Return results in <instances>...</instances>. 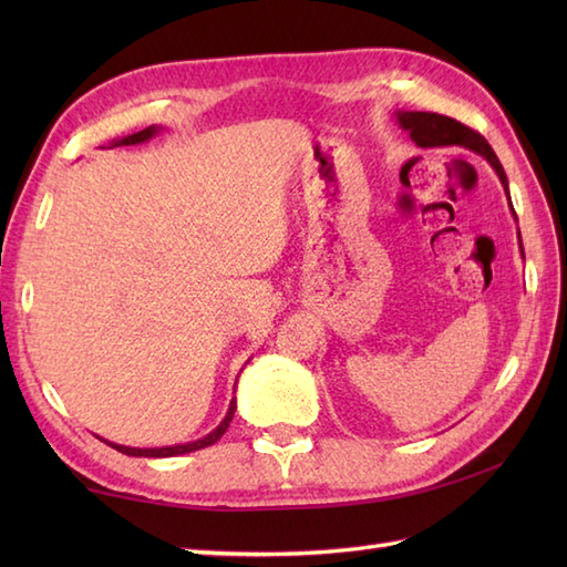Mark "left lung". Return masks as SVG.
Returning a JSON list of instances; mask_svg holds the SVG:
<instances>
[{"instance_id":"1","label":"left lung","mask_w":567,"mask_h":567,"mask_svg":"<svg viewBox=\"0 0 567 567\" xmlns=\"http://www.w3.org/2000/svg\"><path fill=\"white\" fill-rule=\"evenodd\" d=\"M396 124H400L409 138H412L419 148H445V146H461L473 151L477 155H483V158L492 165V171L497 173L499 183L504 187V195L509 199V209L514 214L512 207V197H509V179L507 173H504V167L499 163V158L492 151L489 143L477 134V131L467 128L465 124L455 122L451 116H443V114H431V112H394ZM516 219V214H514ZM519 250H522V258H524V246H522V234H519Z\"/></svg>"}]
</instances>
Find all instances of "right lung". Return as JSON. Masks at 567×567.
I'll use <instances>...</instances> for the list:
<instances>
[{
	"instance_id": "add662e5",
	"label": "right lung",
	"mask_w": 567,
	"mask_h": 567,
	"mask_svg": "<svg viewBox=\"0 0 567 567\" xmlns=\"http://www.w3.org/2000/svg\"><path fill=\"white\" fill-rule=\"evenodd\" d=\"M161 131H163V126H155V124H153V126H148V128L138 131V134H131V136H124V138H114V141L110 143V148H116V146H136V143H146V141H151L153 136H158ZM236 380H238V378H236ZM234 412H236V396L231 400V404H228V412H226V416L221 419V424L216 426L214 431H209L207 436H202V439H197V441H189V443L163 445V449H131V445L112 443V441H106V439H102V441H104L106 445H112V449H116L118 453L134 455V457H173V455H185V453H192V451L207 449V445L219 441V439L224 436V433H226L228 424H231Z\"/></svg>"
}]
</instances>
